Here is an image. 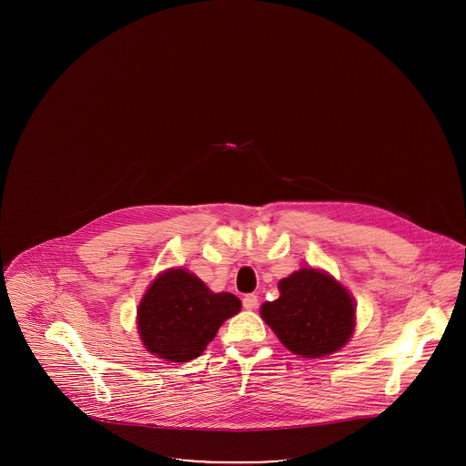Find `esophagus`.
Segmentation results:
<instances>
[{
	"label": "esophagus",
	"mask_w": 466,
	"mask_h": 466,
	"mask_svg": "<svg viewBox=\"0 0 466 466\" xmlns=\"http://www.w3.org/2000/svg\"><path fill=\"white\" fill-rule=\"evenodd\" d=\"M257 306H258V297H257V295H253V293H249V295H244V299H243L244 309H246V310L257 309Z\"/></svg>",
	"instance_id": "1"
}]
</instances>
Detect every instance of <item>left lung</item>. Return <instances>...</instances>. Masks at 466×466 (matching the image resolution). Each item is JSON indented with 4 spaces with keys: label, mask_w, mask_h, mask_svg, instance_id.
I'll return each mask as SVG.
<instances>
[{
    "label": "left lung",
    "mask_w": 466,
    "mask_h": 466,
    "mask_svg": "<svg viewBox=\"0 0 466 466\" xmlns=\"http://www.w3.org/2000/svg\"><path fill=\"white\" fill-rule=\"evenodd\" d=\"M279 297L260 316L293 355L325 358L353 337L356 304L351 291L330 272L302 267L278 283Z\"/></svg>",
    "instance_id": "left-lung-1"
}]
</instances>
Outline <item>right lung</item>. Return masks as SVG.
<instances>
[{
  "instance_id": "add662e5",
  "label": "right lung",
  "mask_w": 466,
  "mask_h": 466,
  "mask_svg": "<svg viewBox=\"0 0 466 466\" xmlns=\"http://www.w3.org/2000/svg\"><path fill=\"white\" fill-rule=\"evenodd\" d=\"M241 310V300L215 293L183 268L162 270L139 300L136 327L150 355L183 363L202 355L223 323Z\"/></svg>"
}]
</instances>
